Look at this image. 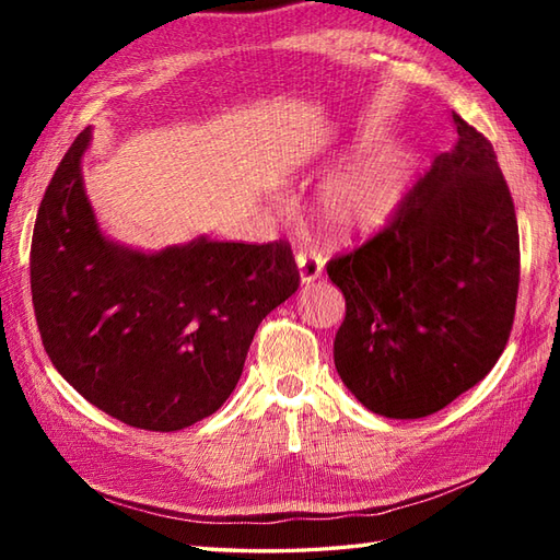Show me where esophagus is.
I'll list each match as a JSON object with an SVG mask.
<instances>
[{"label":"esophagus","instance_id":"1","mask_svg":"<svg viewBox=\"0 0 560 560\" xmlns=\"http://www.w3.org/2000/svg\"><path fill=\"white\" fill-rule=\"evenodd\" d=\"M295 265H299L301 283H313L325 269V257L315 253V249H305V253L295 255Z\"/></svg>","mask_w":560,"mask_h":560}]
</instances>
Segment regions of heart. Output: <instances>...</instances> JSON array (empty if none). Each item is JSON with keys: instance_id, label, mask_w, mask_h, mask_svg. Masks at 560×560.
<instances>
[{"instance_id": "heart-1", "label": "heart", "mask_w": 560, "mask_h": 560, "mask_svg": "<svg viewBox=\"0 0 560 560\" xmlns=\"http://www.w3.org/2000/svg\"><path fill=\"white\" fill-rule=\"evenodd\" d=\"M411 153L389 144L331 171L317 189V211L337 233H365L387 223L407 197Z\"/></svg>"}]
</instances>
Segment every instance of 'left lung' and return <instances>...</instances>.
Wrapping results in <instances>:
<instances>
[{
	"instance_id": "obj_1",
	"label": "left lung",
	"mask_w": 560,
	"mask_h": 560,
	"mask_svg": "<svg viewBox=\"0 0 560 560\" xmlns=\"http://www.w3.org/2000/svg\"><path fill=\"white\" fill-rule=\"evenodd\" d=\"M435 156L383 233L327 273L347 299L341 383L387 419H423L489 375L513 329L520 235L491 141L452 113Z\"/></svg>"
}]
</instances>
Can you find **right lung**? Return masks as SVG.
Instances as JSON below:
<instances>
[{"mask_svg": "<svg viewBox=\"0 0 560 560\" xmlns=\"http://www.w3.org/2000/svg\"><path fill=\"white\" fill-rule=\"evenodd\" d=\"M91 127L57 165L31 243V293L57 373L113 419L171 433L241 380L255 331L299 291L291 247L199 235L159 253L105 237L83 189Z\"/></svg>", "mask_w": 560, "mask_h": 560, "instance_id": "add662e5", "label": "right lung"}]
</instances>
